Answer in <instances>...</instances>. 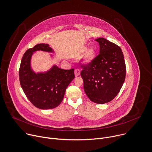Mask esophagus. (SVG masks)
I'll return each instance as SVG.
<instances>
[{
    "label": "esophagus",
    "instance_id": "esophagus-1",
    "mask_svg": "<svg viewBox=\"0 0 152 152\" xmlns=\"http://www.w3.org/2000/svg\"><path fill=\"white\" fill-rule=\"evenodd\" d=\"M80 70L79 69H75V75L76 77H77V76L80 75Z\"/></svg>",
    "mask_w": 152,
    "mask_h": 152
}]
</instances>
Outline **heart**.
Here are the masks:
<instances>
[{
    "instance_id": "heart-1",
    "label": "heart",
    "mask_w": 152,
    "mask_h": 152,
    "mask_svg": "<svg viewBox=\"0 0 152 152\" xmlns=\"http://www.w3.org/2000/svg\"><path fill=\"white\" fill-rule=\"evenodd\" d=\"M87 47L86 46H84V47H81V48L80 50L81 53H84L87 50ZM95 56H96L95 49L94 47L89 48L86 51V52L85 53L83 57V58H82L83 63L85 65L90 64L95 58Z\"/></svg>"
}]
</instances>
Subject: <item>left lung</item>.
Masks as SVG:
<instances>
[{"label": "left lung", "mask_w": 152, "mask_h": 152, "mask_svg": "<svg viewBox=\"0 0 152 152\" xmlns=\"http://www.w3.org/2000/svg\"><path fill=\"white\" fill-rule=\"evenodd\" d=\"M95 41L99 44V54L90 64L81 65V76L89 99L103 104L119 93L125 80L126 65L120 47L103 38Z\"/></svg>", "instance_id": "1"}]
</instances>
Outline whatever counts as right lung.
Masks as SVG:
<instances>
[{"label": "right lung", "mask_w": 152, "mask_h": 152, "mask_svg": "<svg viewBox=\"0 0 152 152\" xmlns=\"http://www.w3.org/2000/svg\"><path fill=\"white\" fill-rule=\"evenodd\" d=\"M53 52L47 44H39L24 54L19 69L20 85L27 99L35 107L48 110L62 102L65 91L75 78L74 69L65 70L54 65L45 72L36 74L30 67V60L37 51Z\"/></svg>", "instance_id": "obj_1"}]
</instances>
